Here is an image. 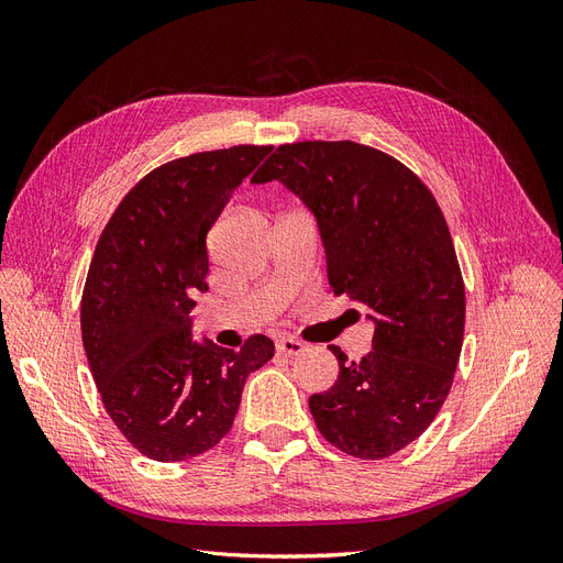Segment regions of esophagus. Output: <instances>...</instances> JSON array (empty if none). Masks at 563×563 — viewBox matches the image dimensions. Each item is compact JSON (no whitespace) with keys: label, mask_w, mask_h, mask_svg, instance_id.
Here are the masks:
<instances>
[{"label":"esophagus","mask_w":563,"mask_h":563,"mask_svg":"<svg viewBox=\"0 0 563 563\" xmlns=\"http://www.w3.org/2000/svg\"><path fill=\"white\" fill-rule=\"evenodd\" d=\"M277 352L284 356H298L305 352V343H300V340H296V338L284 335L277 340Z\"/></svg>","instance_id":"obj_1"}]
</instances>
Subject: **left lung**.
Masks as SVG:
<instances>
[{"label": "left lung", "mask_w": 563, "mask_h": 563, "mask_svg": "<svg viewBox=\"0 0 563 563\" xmlns=\"http://www.w3.org/2000/svg\"><path fill=\"white\" fill-rule=\"evenodd\" d=\"M279 180L314 216L329 284L373 323L362 362L329 345L340 373L310 411L343 453L380 460L416 441L453 385L465 286L437 199L395 157L352 141L279 145L251 183Z\"/></svg>", "instance_id": "1"}]
</instances>
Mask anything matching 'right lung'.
I'll use <instances>...</instances> for the list:
<instances>
[{"instance_id":"add662e5","label":"right lung","mask_w":563,"mask_h":563,"mask_svg":"<svg viewBox=\"0 0 563 563\" xmlns=\"http://www.w3.org/2000/svg\"><path fill=\"white\" fill-rule=\"evenodd\" d=\"M269 152L234 145L155 168L98 240L81 296L84 352L119 432L159 463L213 449L246 378L275 354L267 335H251L240 352L197 340L190 314L209 291L207 234Z\"/></svg>"}]
</instances>
